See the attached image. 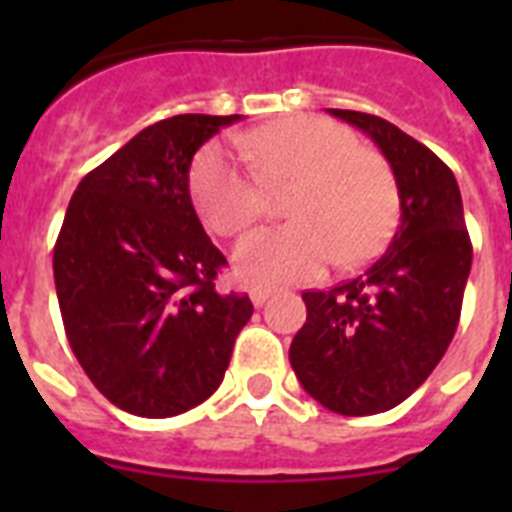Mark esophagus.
<instances>
[{"instance_id":"1","label":"esophagus","mask_w":512,"mask_h":512,"mask_svg":"<svg viewBox=\"0 0 512 512\" xmlns=\"http://www.w3.org/2000/svg\"><path fill=\"white\" fill-rule=\"evenodd\" d=\"M271 295H273L271 289H265V287H255L252 292H249V297H252V303H255L257 308L268 303V297H271Z\"/></svg>"}]
</instances>
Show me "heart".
<instances>
[{"mask_svg": "<svg viewBox=\"0 0 512 512\" xmlns=\"http://www.w3.org/2000/svg\"><path fill=\"white\" fill-rule=\"evenodd\" d=\"M247 159L204 148L191 170L201 220L220 236H241L265 215V188H287L292 223L241 241L233 265L249 284L316 279L332 260L353 268L385 249L398 223V183L380 154L319 116H287L244 138Z\"/></svg>", "mask_w": 512, "mask_h": 512, "instance_id": "obj_1", "label": "heart"}]
</instances>
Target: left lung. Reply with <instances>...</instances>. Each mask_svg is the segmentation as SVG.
I'll return each instance as SVG.
<instances>
[{
  "label": "left lung",
  "instance_id": "obj_1",
  "mask_svg": "<svg viewBox=\"0 0 512 512\" xmlns=\"http://www.w3.org/2000/svg\"><path fill=\"white\" fill-rule=\"evenodd\" d=\"M329 114L366 132L388 159L401 225L366 273L327 292H303L308 319L289 345V364L329 412L364 417L412 396L444 358L473 247L460 185L428 146L380 116Z\"/></svg>",
  "mask_w": 512,
  "mask_h": 512
}]
</instances>
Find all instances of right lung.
I'll return each instance as SVG.
<instances>
[{"instance_id":"1","label":"right lung","mask_w":512,"mask_h":512,"mask_svg":"<svg viewBox=\"0 0 512 512\" xmlns=\"http://www.w3.org/2000/svg\"><path fill=\"white\" fill-rule=\"evenodd\" d=\"M241 116L151 124L76 185L52 252L68 345L92 385L138 417H175L223 382L252 316L215 287L223 252L188 191L193 154Z\"/></svg>"}]
</instances>
